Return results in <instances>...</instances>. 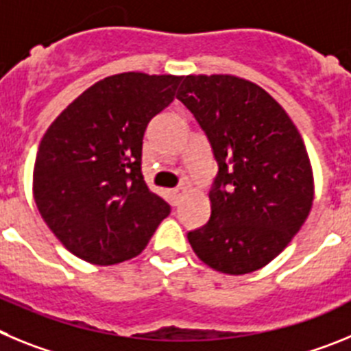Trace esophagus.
Here are the masks:
<instances>
[{"instance_id": "34e87169", "label": "esophagus", "mask_w": 351, "mask_h": 351, "mask_svg": "<svg viewBox=\"0 0 351 351\" xmlns=\"http://www.w3.org/2000/svg\"><path fill=\"white\" fill-rule=\"evenodd\" d=\"M169 195H171V203L178 204L180 195H182V189H173V191L169 192Z\"/></svg>"}]
</instances>
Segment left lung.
Instances as JSON below:
<instances>
[{
	"label": "left lung",
	"instance_id": "left-lung-1",
	"mask_svg": "<svg viewBox=\"0 0 351 351\" xmlns=\"http://www.w3.org/2000/svg\"><path fill=\"white\" fill-rule=\"evenodd\" d=\"M210 141L219 171L208 223L187 234L204 264L246 274L269 264L313 204L304 141L266 90L232 75H189L176 94Z\"/></svg>",
	"mask_w": 351,
	"mask_h": 351
}]
</instances>
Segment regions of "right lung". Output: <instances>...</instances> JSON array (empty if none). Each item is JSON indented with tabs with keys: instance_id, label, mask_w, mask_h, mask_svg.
Segmentation results:
<instances>
[{
	"instance_id": "right-lung-1",
	"label": "right lung",
	"mask_w": 351,
	"mask_h": 351,
	"mask_svg": "<svg viewBox=\"0 0 351 351\" xmlns=\"http://www.w3.org/2000/svg\"><path fill=\"white\" fill-rule=\"evenodd\" d=\"M180 82L134 71L103 78L43 134L34 201L77 257L97 266L136 257L171 211L145 183L141 148L148 122L175 99Z\"/></svg>"
}]
</instances>
